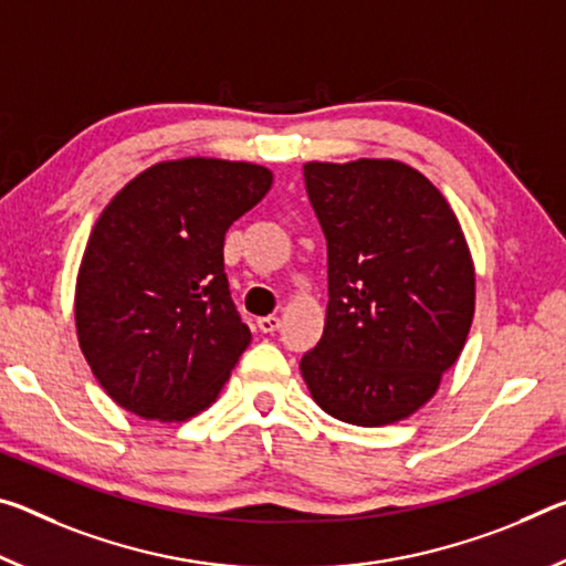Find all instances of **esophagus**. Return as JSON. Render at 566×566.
I'll list each match as a JSON object with an SVG mask.
<instances>
[{
	"label": "esophagus",
	"mask_w": 566,
	"mask_h": 566,
	"mask_svg": "<svg viewBox=\"0 0 566 566\" xmlns=\"http://www.w3.org/2000/svg\"><path fill=\"white\" fill-rule=\"evenodd\" d=\"M280 325H282V319L276 317V315H269V317H259L256 319V327L262 329V332H276V329H280Z\"/></svg>",
	"instance_id": "esophagus-1"
}]
</instances>
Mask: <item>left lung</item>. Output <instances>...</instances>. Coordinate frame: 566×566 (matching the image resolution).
<instances>
[{"mask_svg":"<svg viewBox=\"0 0 566 566\" xmlns=\"http://www.w3.org/2000/svg\"><path fill=\"white\" fill-rule=\"evenodd\" d=\"M327 239V317L300 370L317 406L388 426L436 396L459 360L476 274L443 193L400 160L304 164Z\"/></svg>","mask_w":566,"mask_h":566,"instance_id":"left-lung-1","label":"left lung"}]
</instances>
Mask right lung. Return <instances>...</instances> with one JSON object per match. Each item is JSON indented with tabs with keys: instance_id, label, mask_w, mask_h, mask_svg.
Returning <instances> with one entry per match:
<instances>
[{
	"instance_id": "add662e5",
	"label": "right lung",
	"mask_w": 566,
	"mask_h": 566,
	"mask_svg": "<svg viewBox=\"0 0 566 566\" xmlns=\"http://www.w3.org/2000/svg\"><path fill=\"white\" fill-rule=\"evenodd\" d=\"M244 160L150 166L105 206L75 286L80 349L103 390L146 420L209 408L251 343L223 272V237L264 199Z\"/></svg>"
}]
</instances>
